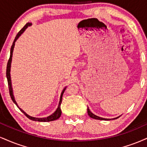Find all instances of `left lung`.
Returning a JSON list of instances; mask_svg holds the SVG:
<instances>
[{
	"mask_svg": "<svg viewBox=\"0 0 147 147\" xmlns=\"http://www.w3.org/2000/svg\"><path fill=\"white\" fill-rule=\"evenodd\" d=\"M88 115H89V116H90V117L92 118H94V119H96V120H103V121H110V120H112V119H109V118H100V117H99V116H96V115H94V114H92V112H90V110L88 107ZM119 118V116H118V117H117V118H112V119H116V118Z\"/></svg>",
	"mask_w": 147,
	"mask_h": 147,
	"instance_id": "left-lung-1",
	"label": "left lung"
}]
</instances>
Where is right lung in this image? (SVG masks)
Listing matches in <instances>:
<instances>
[{
	"instance_id": "1",
	"label": "right lung",
	"mask_w": 147,
	"mask_h": 147,
	"mask_svg": "<svg viewBox=\"0 0 147 147\" xmlns=\"http://www.w3.org/2000/svg\"><path fill=\"white\" fill-rule=\"evenodd\" d=\"M31 25V23H29V22L26 23L25 25H24V27H23L22 29H21L18 33V34L16 35V36L15 39H14V41L13 42V45H12V46H11V51H10V57H9V60H8L7 65V70H6V76H7V79L9 90V94H10V96H11V100H13V102H14V103H15L16 105V106H17L18 107L19 109H20L21 112H22L24 115H25V116L28 118H29L30 120H31V121H39V122L53 121H55V120L58 119V118L60 117V116H61V107H60V106H61V101H62L63 94V92H64V91L66 90V87H65L64 88H63L62 92H61V96H60L59 102V105H58L57 109H56V111L53 113V114H51V116H48V117H46V118H35V117H32V116H30L29 115H28L26 112H24L22 109L20 108V107H18V105L17 102H16V101L15 98H14L13 94V90H12V87H11V76H10V69H11V59H12V55H13V48H14V46H15V42L18 40V38L19 37H20V35H21V34H22V33L24 32V31H25V29L28 27V26H30Z\"/></svg>"
}]
</instances>
